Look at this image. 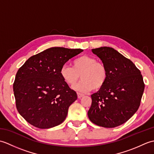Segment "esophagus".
Wrapping results in <instances>:
<instances>
[{"label": "esophagus", "mask_w": 154, "mask_h": 154, "mask_svg": "<svg viewBox=\"0 0 154 154\" xmlns=\"http://www.w3.org/2000/svg\"><path fill=\"white\" fill-rule=\"evenodd\" d=\"M77 97L79 99H80V98H81L82 97H83V94L82 93H77Z\"/></svg>", "instance_id": "1"}]
</instances>
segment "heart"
Instances as JSON below:
<instances>
[{
    "mask_svg": "<svg viewBox=\"0 0 154 154\" xmlns=\"http://www.w3.org/2000/svg\"><path fill=\"white\" fill-rule=\"evenodd\" d=\"M60 74L69 86H73L81 77L82 81L75 87V89L83 92L100 89L108 79L105 65L97 61L96 58L87 55L75 59L71 62V67L62 66Z\"/></svg>",
    "mask_w": 154,
    "mask_h": 154,
    "instance_id": "1",
    "label": "heart"
}]
</instances>
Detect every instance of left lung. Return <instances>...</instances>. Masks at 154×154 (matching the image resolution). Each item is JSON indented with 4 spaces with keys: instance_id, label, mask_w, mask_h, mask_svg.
Here are the masks:
<instances>
[{
    "instance_id": "left-lung-1",
    "label": "left lung",
    "mask_w": 154,
    "mask_h": 154,
    "mask_svg": "<svg viewBox=\"0 0 154 154\" xmlns=\"http://www.w3.org/2000/svg\"><path fill=\"white\" fill-rule=\"evenodd\" d=\"M92 52L105 65L108 79L103 88L91 94L88 116L99 126H119L138 109L145 87L142 75L132 61L112 48L93 49Z\"/></svg>"
}]
</instances>
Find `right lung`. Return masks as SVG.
Returning a JSON list of instances; mask_svg holds the SVG:
<instances>
[{
	"instance_id": "right-lung-1",
	"label": "right lung",
	"mask_w": 154,
	"mask_h": 154,
	"mask_svg": "<svg viewBox=\"0 0 154 154\" xmlns=\"http://www.w3.org/2000/svg\"><path fill=\"white\" fill-rule=\"evenodd\" d=\"M83 50L54 47L30 57L19 68L13 84L19 114L38 128L61 124L77 93L60 76L61 67Z\"/></svg>"
}]
</instances>
